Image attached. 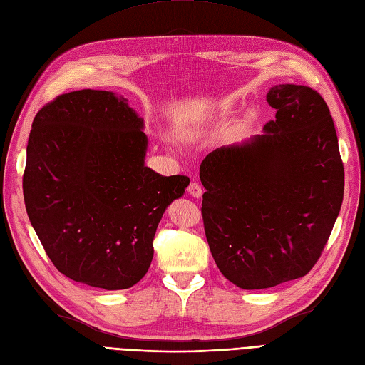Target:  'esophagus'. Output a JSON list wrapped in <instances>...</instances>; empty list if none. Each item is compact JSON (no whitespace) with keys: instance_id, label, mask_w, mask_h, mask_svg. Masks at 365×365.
<instances>
[{"instance_id":"34e87169","label":"esophagus","mask_w":365,"mask_h":365,"mask_svg":"<svg viewBox=\"0 0 365 365\" xmlns=\"http://www.w3.org/2000/svg\"><path fill=\"white\" fill-rule=\"evenodd\" d=\"M187 192L192 195L193 198H200L201 195H202V189H201V185H200L197 181H193V182H190V184H189Z\"/></svg>"}]
</instances>
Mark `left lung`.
Returning a JSON list of instances; mask_svg holds the SVG:
<instances>
[{
  "instance_id": "obj_1",
  "label": "left lung",
  "mask_w": 365,
  "mask_h": 365,
  "mask_svg": "<svg viewBox=\"0 0 365 365\" xmlns=\"http://www.w3.org/2000/svg\"><path fill=\"white\" fill-rule=\"evenodd\" d=\"M266 135L221 147L200 167L202 223L213 260L243 289L304 277L330 238L344 198V163L328 105L316 90L285 83Z\"/></svg>"
}]
</instances>
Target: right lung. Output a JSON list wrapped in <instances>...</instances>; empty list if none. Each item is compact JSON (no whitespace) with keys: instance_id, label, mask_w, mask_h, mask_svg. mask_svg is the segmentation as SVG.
Here are the masks:
<instances>
[{"instance_id":"add662e5","label":"right lung","mask_w":365,"mask_h":365,"mask_svg":"<svg viewBox=\"0 0 365 365\" xmlns=\"http://www.w3.org/2000/svg\"><path fill=\"white\" fill-rule=\"evenodd\" d=\"M127 99L60 94L35 115L23 195L31 225L71 280L125 289L144 277L165 207L189 185L144 165L147 136Z\"/></svg>"}]
</instances>
